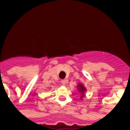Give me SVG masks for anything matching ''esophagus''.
Here are the masks:
<instances>
[{
  "mask_svg": "<svg viewBox=\"0 0 130 130\" xmlns=\"http://www.w3.org/2000/svg\"><path fill=\"white\" fill-rule=\"evenodd\" d=\"M66 82H67V81H66V80H62V81H61V83H62V84L63 85H66Z\"/></svg>",
  "mask_w": 130,
  "mask_h": 130,
  "instance_id": "34e87169",
  "label": "esophagus"
}]
</instances>
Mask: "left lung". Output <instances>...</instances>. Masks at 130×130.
Wrapping results in <instances>:
<instances>
[{
	"instance_id": "left-lung-1",
	"label": "left lung",
	"mask_w": 130,
	"mask_h": 130,
	"mask_svg": "<svg viewBox=\"0 0 130 130\" xmlns=\"http://www.w3.org/2000/svg\"><path fill=\"white\" fill-rule=\"evenodd\" d=\"M78 85H77V91L79 92V94H81V98H80V100H82L83 98L85 96V92L87 91V89L85 87V86L83 85L81 83H78Z\"/></svg>"
}]
</instances>
